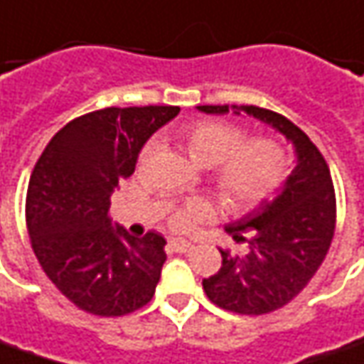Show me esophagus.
I'll list each match as a JSON object with an SVG mask.
<instances>
[{"instance_id": "obj_1", "label": "esophagus", "mask_w": 364, "mask_h": 364, "mask_svg": "<svg viewBox=\"0 0 364 364\" xmlns=\"http://www.w3.org/2000/svg\"><path fill=\"white\" fill-rule=\"evenodd\" d=\"M168 247L172 250V252H176V254H186L192 250V244L190 242H184V240H170L168 242Z\"/></svg>"}]
</instances>
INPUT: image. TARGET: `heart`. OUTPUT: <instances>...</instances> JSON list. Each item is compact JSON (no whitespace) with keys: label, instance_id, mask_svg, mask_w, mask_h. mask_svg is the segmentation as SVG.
Returning <instances> with one entry per match:
<instances>
[{"label":"heart","instance_id":"1","mask_svg":"<svg viewBox=\"0 0 364 364\" xmlns=\"http://www.w3.org/2000/svg\"><path fill=\"white\" fill-rule=\"evenodd\" d=\"M184 149L190 160L202 168H214L212 186L222 206L245 212L257 206L279 186L287 156L269 139H247L244 130L218 120H200L184 134ZM210 212L206 202L194 200L170 215V225L186 232Z\"/></svg>","mask_w":364,"mask_h":364}]
</instances>
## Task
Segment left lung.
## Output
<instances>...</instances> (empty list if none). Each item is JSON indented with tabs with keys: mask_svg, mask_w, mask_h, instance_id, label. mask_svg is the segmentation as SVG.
<instances>
[{
	"mask_svg": "<svg viewBox=\"0 0 364 364\" xmlns=\"http://www.w3.org/2000/svg\"><path fill=\"white\" fill-rule=\"evenodd\" d=\"M206 114H247L282 132L295 150L291 174L272 200L225 225L245 250H220L222 267L202 282L208 299L240 315H263L291 301L329 252L335 234V190L325 158L291 120L259 107L204 105Z\"/></svg>",
	"mask_w": 364,
	"mask_h": 364,
	"instance_id": "8db88e82",
	"label": "left lung"
}]
</instances>
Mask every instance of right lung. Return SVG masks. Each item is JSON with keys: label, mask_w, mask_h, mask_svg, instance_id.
I'll list each match as a JSON object with an SVG mask.
<instances>
[{"label": "right lung", "mask_w": 364, "mask_h": 364, "mask_svg": "<svg viewBox=\"0 0 364 364\" xmlns=\"http://www.w3.org/2000/svg\"><path fill=\"white\" fill-rule=\"evenodd\" d=\"M178 107L95 110L65 124L29 178L25 220L47 277L79 309L120 317L152 299L166 262L158 232L130 235L109 218L110 196L134 172L146 140Z\"/></svg>", "instance_id": "1"}]
</instances>
